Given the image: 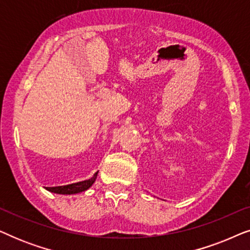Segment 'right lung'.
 Wrapping results in <instances>:
<instances>
[{
  "instance_id": "1",
  "label": "right lung",
  "mask_w": 250,
  "mask_h": 250,
  "mask_svg": "<svg viewBox=\"0 0 250 250\" xmlns=\"http://www.w3.org/2000/svg\"><path fill=\"white\" fill-rule=\"evenodd\" d=\"M98 176V172L94 174L91 179L82 181V182L68 184V186H61V187H52V188H45L47 191L53 193H59V194H75L83 192V191L87 190L88 188L92 187V184L95 182V179Z\"/></svg>"
}]
</instances>
